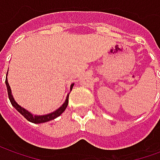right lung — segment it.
Segmentation results:
<instances>
[{
  "label": "right lung",
  "instance_id": "obj_1",
  "mask_svg": "<svg viewBox=\"0 0 160 160\" xmlns=\"http://www.w3.org/2000/svg\"><path fill=\"white\" fill-rule=\"evenodd\" d=\"M8 73H7V75H8ZM6 85H7V88H8V94L9 100L11 102V104L13 107L15 108L17 111H19L20 114L22 115L24 118L27 119V120L31 122H33V123H42V122H49V121H51L53 119H55L57 117H59L60 115L62 113L63 111L66 110L67 106L68 104V96L69 94H68V96L66 98V100L63 103V104L59 108L57 109L56 111H53L51 113L47 115H42V116H33L32 114H31L29 111H26V109H24L23 107H21L20 105L17 104L14 100V98L12 97V92H11V88H10V86H9L8 81V79H6ZM73 87V83L71 85L70 87V91L72 90V88Z\"/></svg>",
  "mask_w": 160,
  "mask_h": 160
}]
</instances>
